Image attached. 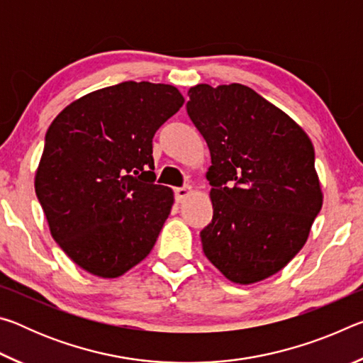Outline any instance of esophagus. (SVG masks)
<instances>
[{
	"instance_id": "esophagus-1",
	"label": "esophagus",
	"mask_w": 363,
	"mask_h": 363,
	"mask_svg": "<svg viewBox=\"0 0 363 363\" xmlns=\"http://www.w3.org/2000/svg\"><path fill=\"white\" fill-rule=\"evenodd\" d=\"M190 194H192V187H190V186L177 187V189L174 190V196H176V200L179 201V203H182V201L186 200Z\"/></svg>"
}]
</instances>
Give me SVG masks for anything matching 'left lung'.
<instances>
[{
  "label": "left lung",
  "mask_w": 363,
  "mask_h": 363,
  "mask_svg": "<svg viewBox=\"0 0 363 363\" xmlns=\"http://www.w3.org/2000/svg\"><path fill=\"white\" fill-rule=\"evenodd\" d=\"M187 113L211 153L213 219L203 253L233 284L277 274L304 247L323 195L311 139L248 86L189 89Z\"/></svg>",
  "instance_id": "obj_1"
}]
</instances>
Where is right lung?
<instances>
[{
	"label": "right lung",
	"mask_w": 363,
	"mask_h": 363,
	"mask_svg": "<svg viewBox=\"0 0 363 363\" xmlns=\"http://www.w3.org/2000/svg\"><path fill=\"white\" fill-rule=\"evenodd\" d=\"M171 84L125 82L72 102L49 126L35 192L59 247L86 272L120 277L150 253L173 206L152 139L182 107Z\"/></svg>",
	"instance_id": "obj_1"
}]
</instances>
